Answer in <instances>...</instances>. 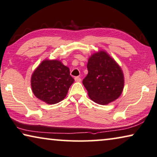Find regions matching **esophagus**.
Returning <instances> with one entry per match:
<instances>
[{
    "mask_svg": "<svg viewBox=\"0 0 157 157\" xmlns=\"http://www.w3.org/2000/svg\"><path fill=\"white\" fill-rule=\"evenodd\" d=\"M75 80L78 82H81V78H79V77H75Z\"/></svg>",
    "mask_w": 157,
    "mask_h": 157,
    "instance_id": "obj_1",
    "label": "esophagus"
}]
</instances>
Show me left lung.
Wrapping results in <instances>:
<instances>
[{"label":"left lung","instance_id":"1","mask_svg":"<svg viewBox=\"0 0 157 157\" xmlns=\"http://www.w3.org/2000/svg\"><path fill=\"white\" fill-rule=\"evenodd\" d=\"M87 70L82 83L92 101L106 105L120 97L124 87L123 72L106 51H99L91 56Z\"/></svg>","mask_w":157,"mask_h":157}]
</instances>
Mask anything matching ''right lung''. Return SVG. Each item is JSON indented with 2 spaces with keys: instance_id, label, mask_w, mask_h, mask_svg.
Masks as SVG:
<instances>
[{
  "instance_id": "add662e5",
  "label": "right lung",
  "mask_w": 157,
  "mask_h": 157,
  "mask_svg": "<svg viewBox=\"0 0 157 157\" xmlns=\"http://www.w3.org/2000/svg\"><path fill=\"white\" fill-rule=\"evenodd\" d=\"M73 82L70 69L58 60H43L31 78L34 94L48 104H57L64 99Z\"/></svg>"
}]
</instances>
